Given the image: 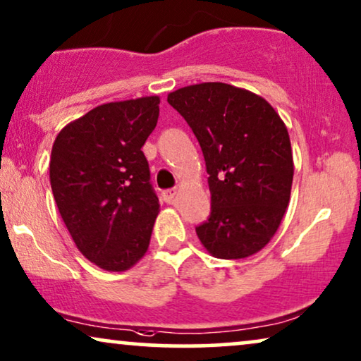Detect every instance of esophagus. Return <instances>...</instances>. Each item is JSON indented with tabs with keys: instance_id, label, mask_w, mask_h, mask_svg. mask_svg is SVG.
Segmentation results:
<instances>
[{
	"instance_id": "1",
	"label": "esophagus",
	"mask_w": 361,
	"mask_h": 361,
	"mask_svg": "<svg viewBox=\"0 0 361 361\" xmlns=\"http://www.w3.org/2000/svg\"><path fill=\"white\" fill-rule=\"evenodd\" d=\"M161 196H163V200L166 201V203H171L173 201V198H175L176 196V188H168V190H165L161 193Z\"/></svg>"
}]
</instances>
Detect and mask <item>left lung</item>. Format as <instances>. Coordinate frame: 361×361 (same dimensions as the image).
Returning a JSON list of instances; mask_svg holds the SVG:
<instances>
[{
	"instance_id": "8db88e82",
	"label": "left lung",
	"mask_w": 361,
	"mask_h": 361,
	"mask_svg": "<svg viewBox=\"0 0 361 361\" xmlns=\"http://www.w3.org/2000/svg\"><path fill=\"white\" fill-rule=\"evenodd\" d=\"M198 138L211 191L209 218L196 226L214 257L244 259L271 241L289 206L294 160L284 122L246 89L203 82L168 94Z\"/></svg>"
}]
</instances>
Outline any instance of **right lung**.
Listing matches in <instances>:
<instances>
[{"label":"right lung","instance_id":"obj_1","mask_svg":"<svg viewBox=\"0 0 361 361\" xmlns=\"http://www.w3.org/2000/svg\"><path fill=\"white\" fill-rule=\"evenodd\" d=\"M157 95L99 105L59 132L49 178L77 249L105 271L122 272L147 252L158 198L142 147L157 127Z\"/></svg>","mask_w":361,"mask_h":361}]
</instances>
